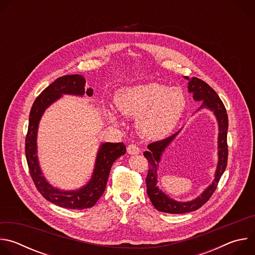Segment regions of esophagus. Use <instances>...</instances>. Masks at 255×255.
I'll return each instance as SVG.
<instances>
[{
  "label": "esophagus",
  "instance_id": "obj_1",
  "mask_svg": "<svg viewBox=\"0 0 255 255\" xmlns=\"http://www.w3.org/2000/svg\"><path fill=\"white\" fill-rule=\"evenodd\" d=\"M140 152V149L139 147L137 146L136 144H130L128 145L127 147V153L130 154V155H135V154H138Z\"/></svg>",
  "mask_w": 255,
  "mask_h": 255
}]
</instances>
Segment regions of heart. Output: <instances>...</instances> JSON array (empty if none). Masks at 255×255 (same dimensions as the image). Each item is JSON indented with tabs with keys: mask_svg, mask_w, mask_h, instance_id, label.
I'll use <instances>...</instances> for the list:
<instances>
[{
	"mask_svg": "<svg viewBox=\"0 0 255 255\" xmlns=\"http://www.w3.org/2000/svg\"><path fill=\"white\" fill-rule=\"evenodd\" d=\"M115 104L123 115L137 116L136 125L144 137L159 139L177 125L187 108V98L179 88L145 82L120 89ZM110 119L117 122V114L110 112Z\"/></svg>",
	"mask_w": 255,
	"mask_h": 255,
	"instance_id": "1",
	"label": "heart"
}]
</instances>
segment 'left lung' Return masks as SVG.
<instances>
[{
  "instance_id": "8db88e82",
  "label": "left lung",
  "mask_w": 255,
  "mask_h": 255,
  "mask_svg": "<svg viewBox=\"0 0 255 255\" xmlns=\"http://www.w3.org/2000/svg\"><path fill=\"white\" fill-rule=\"evenodd\" d=\"M187 79L189 81L188 91L193 96V99L196 102H203L196 113L200 110H203V109H207V110L214 114L216 118L218 124V162L214 173L213 181L201 193V195L191 201H176L170 198L167 194H165V192L158 188V169L163 153L183 128L165 139L150 143L148 145V150L144 151L143 153L149 162L148 174L146 179H145V183H146L147 187V195L156 210L169 214H184L196 211L201 208L210 199V197L216 190L218 183H219L222 174L226 169L228 159V115L224 104L220 100L219 96L217 95V93L208 84L197 78Z\"/></svg>"
}]
</instances>
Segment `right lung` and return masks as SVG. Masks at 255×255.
<instances>
[{"instance_id":"1","label":"right lung","mask_w":255,"mask_h":255,"mask_svg":"<svg viewBox=\"0 0 255 255\" xmlns=\"http://www.w3.org/2000/svg\"><path fill=\"white\" fill-rule=\"evenodd\" d=\"M86 79L81 75L63 76L49 85L33 103L29 115L28 133L25 141V153L29 172L35 187L39 193L50 203L74 210H83L93 207L103 195L107 181L114 161L125 154L124 143L103 142L98 149L95 166L91 178L87 184L76 190H61L55 188L46 179L38 159L37 135L40 120L52 104L62 96L84 97L87 94L91 97L93 89H85Z\"/></svg>"}]
</instances>
